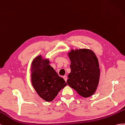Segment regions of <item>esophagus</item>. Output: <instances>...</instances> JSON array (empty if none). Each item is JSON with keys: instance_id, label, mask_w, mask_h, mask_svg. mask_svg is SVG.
I'll use <instances>...</instances> for the list:
<instances>
[{"instance_id": "esophagus-1", "label": "esophagus", "mask_w": 125, "mask_h": 125, "mask_svg": "<svg viewBox=\"0 0 125 125\" xmlns=\"http://www.w3.org/2000/svg\"><path fill=\"white\" fill-rule=\"evenodd\" d=\"M63 78H64V80L65 81V82H66V81H67V76H63Z\"/></svg>"}]
</instances>
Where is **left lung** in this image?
<instances>
[{
    "instance_id": "8db88e82",
    "label": "left lung",
    "mask_w": 125,
    "mask_h": 125,
    "mask_svg": "<svg viewBox=\"0 0 125 125\" xmlns=\"http://www.w3.org/2000/svg\"><path fill=\"white\" fill-rule=\"evenodd\" d=\"M67 54L71 70L67 84L82 97H90L97 90L101 75L95 53L91 49L83 48L71 49Z\"/></svg>"
}]
</instances>
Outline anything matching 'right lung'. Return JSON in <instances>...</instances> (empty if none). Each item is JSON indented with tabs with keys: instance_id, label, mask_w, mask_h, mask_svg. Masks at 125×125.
I'll return each mask as SVG.
<instances>
[{
	"instance_id": "right-lung-1",
	"label": "right lung",
	"mask_w": 125,
	"mask_h": 125,
	"mask_svg": "<svg viewBox=\"0 0 125 125\" xmlns=\"http://www.w3.org/2000/svg\"><path fill=\"white\" fill-rule=\"evenodd\" d=\"M49 63V59L39 55L33 59L30 68L32 85L45 102L52 101L67 85Z\"/></svg>"
}]
</instances>
